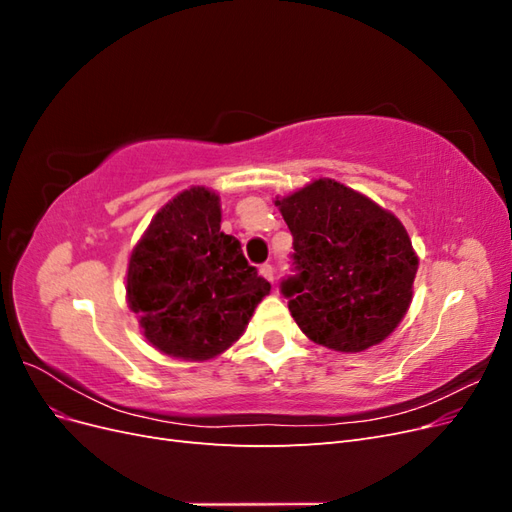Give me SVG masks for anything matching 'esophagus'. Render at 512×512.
Returning a JSON list of instances; mask_svg holds the SVG:
<instances>
[{
    "label": "esophagus",
    "mask_w": 512,
    "mask_h": 512,
    "mask_svg": "<svg viewBox=\"0 0 512 512\" xmlns=\"http://www.w3.org/2000/svg\"><path fill=\"white\" fill-rule=\"evenodd\" d=\"M260 275L267 277L269 282H273V267L269 265V262H265V265H260Z\"/></svg>",
    "instance_id": "obj_1"
}]
</instances>
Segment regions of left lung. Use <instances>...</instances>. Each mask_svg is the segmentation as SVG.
<instances>
[{"label": "left lung", "instance_id": "left-lung-1", "mask_svg": "<svg viewBox=\"0 0 512 512\" xmlns=\"http://www.w3.org/2000/svg\"><path fill=\"white\" fill-rule=\"evenodd\" d=\"M292 235L282 294L301 331L337 352L389 337L412 301L418 258L393 213L333 179L275 200Z\"/></svg>", "mask_w": 512, "mask_h": 512}]
</instances>
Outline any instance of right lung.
Segmentation results:
<instances>
[{
  "label": "right lung",
  "instance_id": "right-lung-1",
  "mask_svg": "<svg viewBox=\"0 0 512 512\" xmlns=\"http://www.w3.org/2000/svg\"><path fill=\"white\" fill-rule=\"evenodd\" d=\"M220 222V196L190 188L156 213L132 250L128 305L149 344L168 356H218L243 335L271 290Z\"/></svg>",
  "mask_w": 512,
  "mask_h": 512
}]
</instances>
